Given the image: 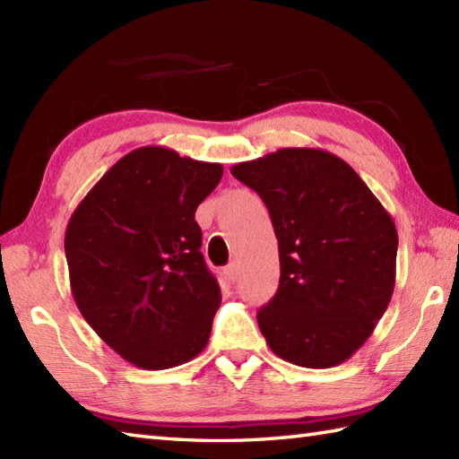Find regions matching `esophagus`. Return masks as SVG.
I'll return each mask as SVG.
<instances>
[{
	"mask_svg": "<svg viewBox=\"0 0 459 459\" xmlns=\"http://www.w3.org/2000/svg\"><path fill=\"white\" fill-rule=\"evenodd\" d=\"M224 274H227V278H229V281H235L237 280V274H238V266H237V262H230V264L224 268Z\"/></svg>",
	"mask_w": 459,
	"mask_h": 459,
	"instance_id": "1",
	"label": "esophagus"
}]
</instances>
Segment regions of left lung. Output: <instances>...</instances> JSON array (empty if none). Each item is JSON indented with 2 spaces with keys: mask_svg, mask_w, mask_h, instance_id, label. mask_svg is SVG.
<instances>
[{
  "mask_svg": "<svg viewBox=\"0 0 459 459\" xmlns=\"http://www.w3.org/2000/svg\"><path fill=\"white\" fill-rule=\"evenodd\" d=\"M268 207L280 286L258 309L278 357L329 368L365 343L393 298L398 235L391 214L337 155L284 148L232 165Z\"/></svg>",
  "mask_w": 459,
  "mask_h": 459,
  "instance_id": "8db88e82",
  "label": "left lung"
}]
</instances>
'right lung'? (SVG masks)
<instances>
[{
  "instance_id": "right-lung-1",
  "label": "right lung",
  "mask_w": 459,
  "mask_h": 459,
  "mask_svg": "<svg viewBox=\"0 0 459 459\" xmlns=\"http://www.w3.org/2000/svg\"><path fill=\"white\" fill-rule=\"evenodd\" d=\"M221 178V163L145 145L116 161L66 224L76 307L135 367H178L209 343L221 288L195 211Z\"/></svg>"
}]
</instances>
